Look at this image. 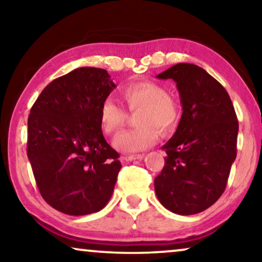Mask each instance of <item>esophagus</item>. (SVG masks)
Listing matches in <instances>:
<instances>
[{"mask_svg":"<svg viewBox=\"0 0 262 262\" xmlns=\"http://www.w3.org/2000/svg\"><path fill=\"white\" fill-rule=\"evenodd\" d=\"M143 157H144V155H128L121 157V161H124V162H130V161L135 160H142Z\"/></svg>","mask_w":262,"mask_h":262,"instance_id":"1","label":"esophagus"}]
</instances>
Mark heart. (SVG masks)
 <instances>
[{"instance_id":"b5f03b06","label":"heart","mask_w":262,"mask_h":262,"mask_svg":"<svg viewBox=\"0 0 262 262\" xmlns=\"http://www.w3.org/2000/svg\"><path fill=\"white\" fill-rule=\"evenodd\" d=\"M120 98L130 112L139 111L136 117V125L139 127L116 136L113 146L118 151L128 154L148 149L159 141L160 131L167 135L177 126L178 103L155 82L141 81L128 84L120 91ZM99 120L102 131L112 135L123 126L126 113L113 100L105 99L100 105Z\"/></svg>"}]
</instances>
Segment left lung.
I'll return each instance as SVG.
<instances>
[{
	"instance_id": "left-lung-1",
	"label": "left lung",
	"mask_w": 262,
	"mask_h": 262,
	"mask_svg": "<svg viewBox=\"0 0 262 262\" xmlns=\"http://www.w3.org/2000/svg\"><path fill=\"white\" fill-rule=\"evenodd\" d=\"M171 78L180 94L181 119L154 181L160 203L188 216L206 210L223 194L236 159L238 121L228 92L203 68L179 63L156 76Z\"/></svg>"
}]
</instances>
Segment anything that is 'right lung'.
Returning <instances> with one entry per match:
<instances>
[{
  "mask_svg": "<svg viewBox=\"0 0 262 262\" xmlns=\"http://www.w3.org/2000/svg\"><path fill=\"white\" fill-rule=\"evenodd\" d=\"M116 87L105 69L78 68L46 85L32 106L27 156L41 196L59 212H98L113 194L121 163L99 110Z\"/></svg>",
  "mask_w": 262,
  "mask_h": 262,
  "instance_id": "1",
  "label": "right lung"
}]
</instances>
